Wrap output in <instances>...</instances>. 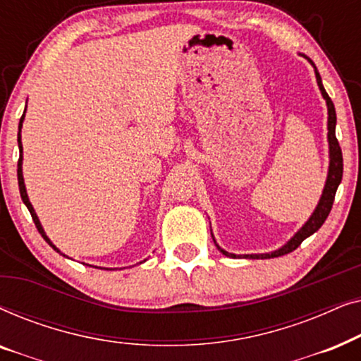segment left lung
<instances>
[{"mask_svg": "<svg viewBox=\"0 0 361 361\" xmlns=\"http://www.w3.org/2000/svg\"><path fill=\"white\" fill-rule=\"evenodd\" d=\"M305 57V56H304ZM307 61L312 63L314 72H315V78H317V85L320 88V93H322L325 103H327V111H329V121H327V140H329V172H327V180H325L322 195H320V200L315 210L312 212V215L309 216V220L300 226L293 238H290L288 243L281 246V248L271 251V253H259V255H233L225 251L224 248H220L219 243H216L214 238V243L221 255L228 256V258H246V259H269V258H278V256L288 255L290 251H294L298 246L302 243L305 238H309L310 235H314L320 226L324 225V221L327 220V216L332 210L334 205V199H335V192H337L340 182H342V176H343V157H342V149H340V145L337 141V136H335V125H337V115H335V106L334 102L330 100V97L325 92V88L322 85V78H320V73L315 67V63L310 61L309 57H305ZM214 236V235H212Z\"/></svg>", "mask_w": 361, "mask_h": 361, "instance_id": "1", "label": "left lung"}]
</instances>
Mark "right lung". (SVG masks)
Returning a JSON list of instances; mask_svg holds the SVG:
<instances>
[{
    "instance_id": "obj_1",
    "label": "right lung",
    "mask_w": 361,
    "mask_h": 361,
    "mask_svg": "<svg viewBox=\"0 0 361 361\" xmlns=\"http://www.w3.org/2000/svg\"><path fill=\"white\" fill-rule=\"evenodd\" d=\"M24 115H26V110H24L23 116H21V120H19V131H18V146H19V152H21V154H19V161H18V184H19V192H21V199H23V202H24V205L27 207L29 214H31L32 220H34V224H36V228L39 230V233L42 235V238L46 240L47 243L51 245L52 248L57 251V253H61V250H59L57 246L52 243L51 238H49V236L46 235V231H44L42 225H41V221H39L37 215H36V210H34V207L31 205V202H29V197H27V192H26V185H24V177H23V142H21V128H23ZM61 255H63V253H61ZM63 256H66V255H63ZM145 261H146V259H145ZM145 261H141V263H145Z\"/></svg>"
}]
</instances>
